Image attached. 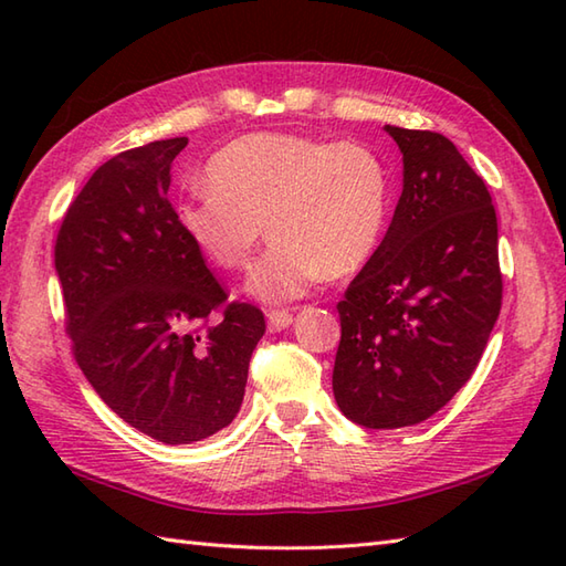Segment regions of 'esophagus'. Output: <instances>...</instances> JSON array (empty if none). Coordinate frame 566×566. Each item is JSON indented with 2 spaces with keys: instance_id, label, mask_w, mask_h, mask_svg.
Segmentation results:
<instances>
[{
  "instance_id": "34e87169",
  "label": "esophagus",
  "mask_w": 566,
  "mask_h": 566,
  "mask_svg": "<svg viewBox=\"0 0 566 566\" xmlns=\"http://www.w3.org/2000/svg\"><path fill=\"white\" fill-rule=\"evenodd\" d=\"M268 326L270 331H284L292 326V311L290 308H270L268 311Z\"/></svg>"
}]
</instances>
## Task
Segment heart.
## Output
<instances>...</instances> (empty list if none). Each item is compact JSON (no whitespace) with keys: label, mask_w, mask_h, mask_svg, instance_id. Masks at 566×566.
I'll return each mask as SVG.
<instances>
[{"label":"heart","mask_w":566,"mask_h":566,"mask_svg":"<svg viewBox=\"0 0 566 566\" xmlns=\"http://www.w3.org/2000/svg\"><path fill=\"white\" fill-rule=\"evenodd\" d=\"M203 179L209 189L179 201L177 223L203 258L231 272L248 268L268 226L272 243L248 280L262 302H290L323 274L357 272L389 219L387 165L355 140L248 134L211 155Z\"/></svg>","instance_id":"b5f03b06"}]
</instances>
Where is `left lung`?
<instances>
[{"mask_svg": "<svg viewBox=\"0 0 566 566\" xmlns=\"http://www.w3.org/2000/svg\"><path fill=\"white\" fill-rule=\"evenodd\" d=\"M403 191L381 245L338 302L333 394L359 426L430 418L474 375L501 314L491 195L450 138L387 126Z\"/></svg>", "mask_w": 566, "mask_h": 566, "instance_id": "obj_1", "label": "left lung"}]
</instances>
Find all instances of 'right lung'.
I'll use <instances>...</instances> for the list:
<instances>
[{"label": "right lung", "instance_id": "obj_1", "mask_svg": "<svg viewBox=\"0 0 566 566\" xmlns=\"http://www.w3.org/2000/svg\"><path fill=\"white\" fill-rule=\"evenodd\" d=\"M187 138L106 160L55 238L65 331L84 377L130 428L165 444L213 436L243 403L258 306L228 302L167 191Z\"/></svg>", "mask_w": 566, "mask_h": 566}]
</instances>
